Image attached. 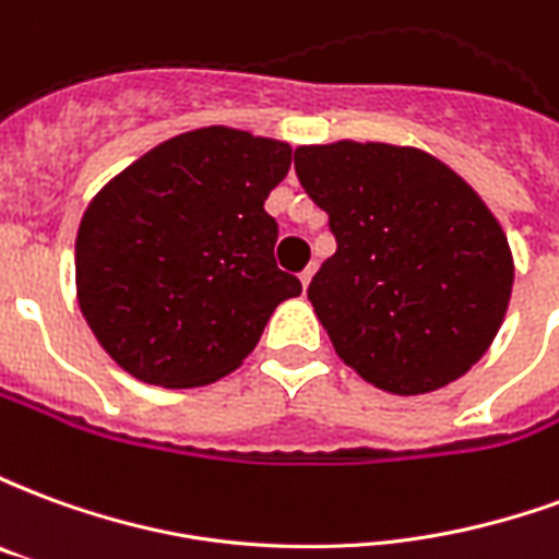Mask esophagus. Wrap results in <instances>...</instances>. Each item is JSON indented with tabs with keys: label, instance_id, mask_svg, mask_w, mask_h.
<instances>
[{
	"label": "esophagus",
	"instance_id": "obj_1",
	"mask_svg": "<svg viewBox=\"0 0 559 559\" xmlns=\"http://www.w3.org/2000/svg\"><path fill=\"white\" fill-rule=\"evenodd\" d=\"M317 272V263H308V266L302 269V275H299V281H302V287H308L311 284V278H314Z\"/></svg>",
	"mask_w": 559,
	"mask_h": 559
}]
</instances>
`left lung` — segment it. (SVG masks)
Returning a JSON list of instances; mask_svg holds the SVG:
<instances>
[{"label": "left lung", "instance_id": "obj_1", "mask_svg": "<svg viewBox=\"0 0 559 559\" xmlns=\"http://www.w3.org/2000/svg\"><path fill=\"white\" fill-rule=\"evenodd\" d=\"M305 194L329 215L335 254L308 287L347 365L419 395L479 362L512 296V254L476 191L419 148H296Z\"/></svg>", "mask_w": 559, "mask_h": 559}]
</instances>
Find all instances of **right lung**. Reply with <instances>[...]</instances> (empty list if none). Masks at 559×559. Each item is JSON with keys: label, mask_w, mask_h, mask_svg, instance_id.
Here are the masks:
<instances>
[{"label": "right lung", "mask_w": 559, "mask_h": 559, "mask_svg": "<svg viewBox=\"0 0 559 559\" xmlns=\"http://www.w3.org/2000/svg\"><path fill=\"white\" fill-rule=\"evenodd\" d=\"M287 143L200 128L116 176L78 233V299L116 362L143 383L218 380L254 350L272 311L302 284L275 263L269 191Z\"/></svg>", "instance_id": "add662e5"}]
</instances>
